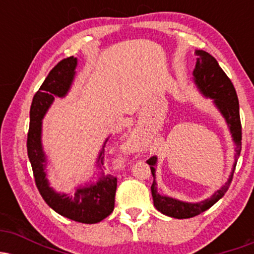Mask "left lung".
Returning a JSON list of instances; mask_svg holds the SVG:
<instances>
[{
	"instance_id": "left-lung-1",
	"label": "left lung",
	"mask_w": 254,
	"mask_h": 254,
	"mask_svg": "<svg viewBox=\"0 0 254 254\" xmlns=\"http://www.w3.org/2000/svg\"><path fill=\"white\" fill-rule=\"evenodd\" d=\"M196 66L192 72L193 75L192 80L203 97L211 99L214 106L216 107V110L221 113L226 122L230 136H232L233 143L235 145L234 164H233L228 180L220 190L215 191L210 198L192 203L184 202L177 198L159 193L157 184L155 182L157 156L154 155L149 160H147V164L150 166L151 174L154 177V182L150 188L154 206L161 214L173 218H190L197 216L200 212L208 210L218 199H221L232 183L233 173H234L235 166H237V161L241 151V123L240 115H239V100L234 86L226 75V72L218 65L217 61L210 54L203 50H196Z\"/></svg>"
}]
</instances>
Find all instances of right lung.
<instances>
[{"label": "right lung", "mask_w": 254, "mask_h": 254, "mask_svg": "<svg viewBox=\"0 0 254 254\" xmlns=\"http://www.w3.org/2000/svg\"><path fill=\"white\" fill-rule=\"evenodd\" d=\"M77 58H64L49 72L36 95L30 111V130L27 135V154L37 188L46 204L57 214L76 221L93 224L106 218L115 209V196L117 190V178L105 174L101 168L105 139L99 151L95 167L98 173L82 185H77L72 193L58 192L49 182V161L43 147V119L54 104L55 98H65L70 90L76 75Z\"/></svg>", "instance_id": "add662e5"}]
</instances>
